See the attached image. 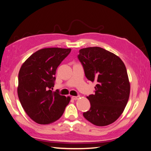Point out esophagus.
<instances>
[{
    "instance_id": "esophagus-1",
    "label": "esophagus",
    "mask_w": 151,
    "mask_h": 151,
    "mask_svg": "<svg viewBox=\"0 0 151 151\" xmlns=\"http://www.w3.org/2000/svg\"><path fill=\"white\" fill-rule=\"evenodd\" d=\"M71 98L73 100H76V99H78L80 98V96H72Z\"/></svg>"
}]
</instances>
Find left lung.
Returning <instances> with one entry per match:
<instances>
[{"mask_svg":"<svg viewBox=\"0 0 151 151\" xmlns=\"http://www.w3.org/2000/svg\"><path fill=\"white\" fill-rule=\"evenodd\" d=\"M78 59L87 78L97 82L95 94L87 98L90 110L83 114L98 126L111 124L121 115L128 101L130 83L124 64L115 54L94 46L80 50Z\"/></svg>","mask_w":151,"mask_h":151,"instance_id":"1","label":"left lung"}]
</instances>
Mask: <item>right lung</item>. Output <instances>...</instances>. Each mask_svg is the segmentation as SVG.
Here are the masks:
<instances>
[{
	"mask_svg": "<svg viewBox=\"0 0 151 151\" xmlns=\"http://www.w3.org/2000/svg\"><path fill=\"white\" fill-rule=\"evenodd\" d=\"M71 50L62 48L39 50L20 68L18 98L26 114L37 124H49L57 121L70 101L69 96L66 98L52 90L57 68Z\"/></svg>",
	"mask_w": 151,
	"mask_h": 151,
	"instance_id": "obj_1",
	"label": "right lung"
}]
</instances>
